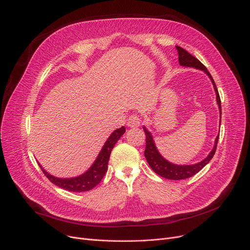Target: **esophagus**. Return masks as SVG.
Returning <instances> with one entry per match:
<instances>
[{
	"mask_svg": "<svg viewBox=\"0 0 250 250\" xmlns=\"http://www.w3.org/2000/svg\"><path fill=\"white\" fill-rule=\"evenodd\" d=\"M141 125V118L140 115H138L137 113H134L129 115V118L127 120V126L129 127H137Z\"/></svg>",
	"mask_w": 250,
	"mask_h": 250,
	"instance_id": "obj_1",
	"label": "esophagus"
}]
</instances>
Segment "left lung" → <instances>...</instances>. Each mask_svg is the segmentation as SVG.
Listing matches in <instances>:
<instances>
[{"label":"left lung","mask_w":250,"mask_h":250,"mask_svg":"<svg viewBox=\"0 0 250 250\" xmlns=\"http://www.w3.org/2000/svg\"><path fill=\"white\" fill-rule=\"evenodd\" d=\"M176 48L178 50V54H179V63L182 66H187V67H194L197 69H201L210 77V79L213 83L215 92H216V98H217V104L219 105L220 115H221V101H220V96H219V93L217 90V86H216L215 82H214L211 74L207 70V68L196 57H194L189 52H187L185 49H183L182 47H179V46H176ZM220 123H221V120H220ZM144 131L146 135L145 157L149 165V167H151L152 170L159 176L166 178V179H170V180L188 179V178L194 176L195 174H197L200 170H202L205 166L210 162V160L213 158V156L216 152V147H217V143H218V139H219V136H217V138H216V140H215L214 147L206 159H204L200 163H197L195 165L180 166V165H174V164L168 162L167 160H165L158 152L151 132H149L145 126H144Z\"/></svg>","instance_id":"obj_1"}]
</instances>
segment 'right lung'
<instances>
[{
    "label": "right lung",
    "mask_w": 250,
    "mask_h": 250,
    "mask_svg": "<svg viewBox=\"0 0 250 250\" xmlns=\"http://www.w3.org/2000/svg\"><path fill=\"white\" fill-rule=\"evenodd\" d=\"M125 126L115 129L105 142L101 153L98 154V157L96 158L95 162L89 168V170L79 177L69 178V179L56 178L52 175L48 174L45 170H43L40 164L39 163L38 164L40 166V168L42 169V172L44 173V175L48 178V180L51 181L56 186L71 192L89 191L92 188H94L97 184H99V182H101L104 177L107 170V164H108V160H109L112 148L116 144V142L121 139V137L125 134Z\"/></svg>",
    "instance_id": "1"
}]
</instances>
